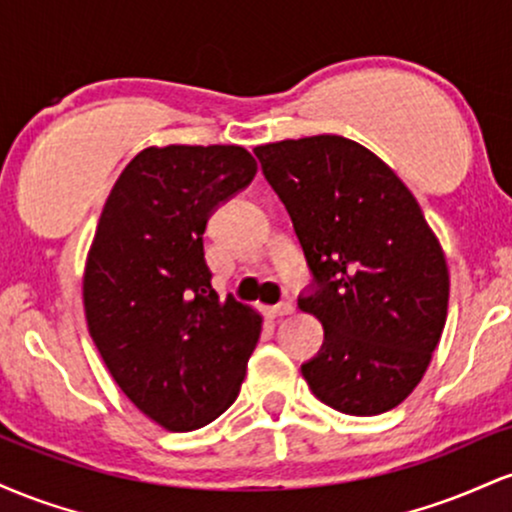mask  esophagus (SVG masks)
<instances>
[{
  "instance_id": "esophagus-1",
  "label": "esophagus",
  "mask_w": 512,
  "mask_h": 512,
  "mask_svg": "<svg viewBox=\"0 0 512 512\" xmlns=\"http://www.w3.org/2000/svg\"><path fill=\"white\" fill-rule=\"evenodd\" d=\"M293 313V303H279L274 305V308H269V315L272 317H286Z\"/></svg>"
}]
</instances>
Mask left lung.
Returning a JSON list of instances; mask_svg holds the SVG:
<instances>
[{
  "instance_id": "1",
  "label": "left lung",
  "mask_w": 512,
  "mask_h": 512,
  "mask_svg": "<svg viewBox=\"0 0 512 512\" xmlns=\"http://www.w3.org/2000/svg\"><path fill=\"white\" fill-rule=\"evenodd\" d=\"M255 156L313 272L298 308L325 327L303 378L342 414L395 409L424 378L448 317V262L424 211L385 161L337 134L262 144Z\"/></svg>"
}]
</instances>
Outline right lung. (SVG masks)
Segmentation results:
<instances>
[{
  "label": "right lung",
  "mask_w": 512,
  "mask_h": 512,
  "mask_svg": "<svg viewBox=\"0 0 512 512\" xmlns=\"http://www.w3.org/2000/svg\"><path fill=\"white\" fill-rule=\"evenodd\" d=\"M236 144L149 146L110 190L84 269L88 332L120 390L168 431L211 424L236 402L262 315L211 286L204 228L248 187Z\"/></svg>",
  "instance_id": "1"
}]
</instances>
